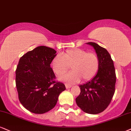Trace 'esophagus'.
I'll list each match as a JSON object with an SVG mask.
<instances>
[{
    "mask_svg": "<svg viewBox=\"0 0 131 131\" xmlns=\"http://www.w3.org/2000/svg\"><path fill=\"white\" fill-rule=\"evenodd\" d=\"M72 87V85L70 84H66V89H70Z\"/></svg>",
    "mask_w": 131,
    "mask_h": 131,
    "instance_id": "34e87169",
    "label": "esophagus"
}]
</instances>
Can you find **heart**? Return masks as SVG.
Wrapping results in <instances>:
<instances>
[{"mask_svg": "<svg viewBox=\"0 0 131 131\" xmlns=\"http://www.w3.org/2000/svg\"><path fill=\"white\" fill-rule=\"evenodd\" d=\"M51 65L58 76L62 75L70 67L72 70L60 77L59 80L75 84L79 83L81 78L88 81L94 77L99 67V59L95 53L75 48L66 51L61 56H54Z\"/></svg>", "mask_w": 131, "mask_h": 131, "instance_id": "b5f03b06", "label": "heart"}]
</instances>
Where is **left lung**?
Returning <instances> with one entry per match:
<instances>
[{
  "instance_id": "1",
  "label": "left lung",
  "mask_w": 131,
  "mask_h": 131,
  "mask_svg": "<svg viewBox=\"0 0 131 131\" xmlns=\"http://www.w3.org/2000/svg\"><path fill=\"white\" fill-rule=\"evenodd\" d=\"M86 43L94 48L99 59V67L91 80L80 85L81 92L76 98V103L87 114H97L107 107L115 93V70L107 50L96 43Z\"/></svg>"
}]
</instances>
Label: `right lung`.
Returning <instances> with one entry per match:
<instances>
[{"mask_svg": "<svg viewBox=\"0 0 131 131\" xmlns=\"http://www.w3.org/2000/svg\"><path fill=\"white\" fill-rule=\"evenodd\" d=\"M56 51L39 46L20 58L16 70V85L19 101L25 109L42 114L51 110L65 85L54 81L50 67Z\"/></svg>", "mask_w": 131, "mask_h": 131, "instance_id": "1", "label": "right lung"}]
</instances>
